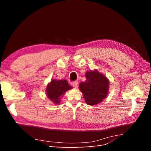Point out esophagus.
I'll list each match as a JSON object with an SVG mask.
<instances>
[{
	"label": "esophagus",
	"instance_id": "1",
	"mask_svg": "<svg viewBox=\"0 0 151 151\" xmlns=\"http://www.w3.org/2000/svg\"><path fill=\"white\" fill-rule=\"evenodd\" d=\"M72 86H73V87H74V88H78V86H79V83H78V82H77V81L73 82Z\"/></svg>",
	"mask_w": 151,
	"mask_h": 151
}]
</instances>
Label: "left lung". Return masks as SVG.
Here are the masks:
<instances>
[{
	"mask_svg": "<svg viewBox=\"0 0 151 151\" xmlns=\"http://www.w3.org/2000/svg\"><path fill=\"white\" fill-rule=\"evenodd\" d=\"M86 80L79 84V89L83 93L86 103L96 105L106 97L109 89V81L97 70L87 71Z\"/></svg>",
	"mask_w": 151,
	"mask_h": 151,
	"instance_id": "left-lung-1",
	"label": "left lung"
}]
</instances>
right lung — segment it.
<instances>
[{
    "label": "right lung",
    "mask_w": 151,
    "mask_h": 151,
    "mask_svg": "<svg viewBox=\"0 0 151 151\" xmlns=\"http://www.w3.org/2000/svg\"><path fill=\"white\" fill-rule=\"evenodd\" d=\"M72 88L66 80L52 79L47 85L46 94L50 100L55 104H58L60 103V98L67 91Z\"/></svg>",
    "instance_id": "add662e5"
}]
</instances>
